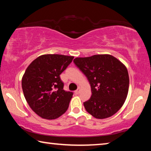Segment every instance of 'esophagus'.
<instances>
[{"label":"esophagus","instance_id":"obj_1","mask_svg":"<svg viewBox=\"0 0 151 151\" xmlns=\"http://www.w3.org/2000/svg\"><path fill=\"white\" fill-rule=\"evenodd\" d=\"M79 93H80V87H78L77 90H76V91H75V93L76 94H78Z\"/></svg>","mask_w":151,"mask_h":151}]
</instances>
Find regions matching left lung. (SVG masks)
I'll return each instance as SVG.
<instances>
[{
	"mask_svg": "<svg viewBox=\"0 0 151 151\" xmlns=\"http://www.w3.org/2000/svg\"><path fill=\"white\" fill-rule=\"evenodd\" d=\"M73 62L91 85V97L84 103L86 111L100 119L115 114L123 105L129 91L126 66L109 55L76 58Z\"/></svg>",
	"mask_w": 151,
	"mask_h": 151,
	"instance_id": "left-lung-1",
	"label": "left lung"
}]
</instances>
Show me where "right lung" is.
<instances>
[{"instance_id": "right-lung-1", "label": "right lung", "mask_w": 151, "mask_h": 151, "mask_svg": "<svg viewBox=\"0 0 151 151\" xmlns=\"http://www.w3.org/2000/svg\"><path fill=\"white\" fill-rule=\"evenodd\" d=\"M74 57L44 55L28 66L22 79L24 96L36 114L46 119H55L68 108L73 93L63 89L60 75Z\"/></svg>"}]
</instances>
